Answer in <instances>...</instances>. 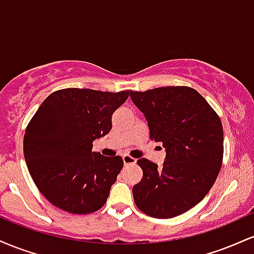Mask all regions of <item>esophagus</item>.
Instances as JSON below:
<instances>
[{
    "label": "esophagus",
    "instance_id": "1",
    "mask_svg": "<svg viewBox=\"0 0 254 254\" xmlns=\"http://www.w3.org/2000/svg\"><path fill=\"white\" fill-rule=\"evenodd\" d=\"M123 162L124 165H133L136 164V159H133L130 155H123Z\"/></svg>",
    "mask_w": 254,
    "mask_h": 254
}]
</instances>
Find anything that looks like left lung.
Returning a JSON list of instances; mask_svg holds the SVG:
<instances>
[{
    "label": "left lung",
    "mask_w": 254,
    "mask_h": 254,
    "mask_svg": "<svg viewBox=\"0 0 254 254\" xmlns=\"http://www.w3.org/2000/svg\"><path fill=\"white\" fill-rule=\"evenodd\" d=\"M130 98L144 115L150 138L166 150L161 168L147 159L137 161L143 177L133 185V199L151 217H176L199 203L216 180L223 159L222 123L190 87L131 90Z\"/></svg>",
    "instance_id": "8db88e82"
}]
</instances>
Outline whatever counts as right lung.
I'll return each instance as SVG.
<instances>
[{
  "mask_svg": "<svg viewBox=\"0 0 254 254\" xmlns=\"http://www.w3.org/2000/svg\"><path fill=\"white\" fill-rule=\"evenodd\" d=\"M129 90L66 88L43 101L26 129L24 155L43 196L72 214H90L106 203L123 167L121 156L93 151V141L112 127V115Z\"/></svg>",
  "mask_w": 254,
  "mask_h": 254,
  "instance_id": "right-lung-1",
  "label": "right lung"
}]
</instances>
